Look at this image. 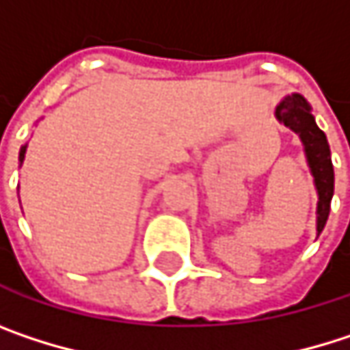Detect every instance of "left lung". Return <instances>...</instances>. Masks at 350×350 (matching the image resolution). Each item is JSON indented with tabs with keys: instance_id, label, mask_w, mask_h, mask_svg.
<instances>
[{
	"instance_id": "8db88e82",
	"label": "left lung",
	"mask_w": 350,
	"mask_h": 350,
	"mask_svg": "<svg viewBox=\"0 0 350 350\" xmlns=\"http://www.w3.org/2000/svg\"><path fill=\"white\" fill-rule=\"evenodd\" d=\"M275 119L284 123L288 129H292L294 133H298L304 146V156H306L310 174L314 178V188L318 194V202H316V237H318L328 221L330 200L334 194V168L330 160L328 139L324 131L316 125L310 103L300 93L286 95L278 103Z\"/></svg>"
}]
</instances>
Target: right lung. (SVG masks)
<instances>
[{"label":"right lung","mask_w":350,"mask_h":350,"mask_svg":"<svg viewBox=\"0 0 350 350\" xmlns=\"http://www.w3.org/2000/svg\"><path fill=\"white\" fill-rule=\"evenodd\" d=\"M26 150H28V144H24V146L20 148V158H18V160H20V166L24 164V158H26Z\"/></svg>","instance_id":"add662e5"}]
</instances>
